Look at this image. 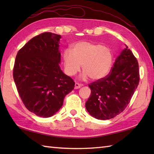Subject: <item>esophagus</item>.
I'll return each instance as SVG.
<instances>
[{
	"label": "esophagus",
	"mask_w": 154,
	"mask_h": 154,
	"mask_svg": "<svg viewBox=\"0 0 154 154\" xmlns=\"http://www.w3.org/2000/svg\"><path fill=\"white\" fill-rule=\"evenodd\" d=\"M81 87H82V85H81V84H79V83H75V89H79V88H81Z\"/></svg>",
	"instance_id": "1"
}]
</instances>
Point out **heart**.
<instances>
[{"label":"heart","instance_id":"heart-1","mask_svg":"<svg viewBox=\"0 0 154 154\" xmlns=\"http://www.w3.org/2000/svg\"><path fill=\"white\" fill-rule=\"evenodd\" d=\"M66 73L73 76L83 65V78L91 80L102 79L109 73L113 62L112 51L109 46L91 42H79L65 50L63 54Z\"/></svg>","mask_w":154,"mask_h":154}]
</instances>
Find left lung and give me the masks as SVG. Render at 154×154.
I'll return each instance as SVG.
<instances>
[{
	"instance_id": "obj_1",
	"label": "left lung",
	"mask_w": 154,
	"mask_h": 154,
	"mask_svg": "<svg viewBox=\"0 0 154 154\" xmlns=\"http://www.w3.org/2000/svg\"><path fill=\"white\" fill-rule=\"evenodd\" d=\"M116 58L110 73L90 83L87 110L99 120H109L120 114L129 104L140 81L137 59L127 45Z\"/></svg>"
}]
</instances>
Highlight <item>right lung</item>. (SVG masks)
Masks as SVG:
<instances>
[{
    "mask_svg": "<svg viewBox=\"0 0 154 154\" xmlns=\"http://www.w3.org/2000/svg\"><path fill=\"white\" fill-rule=\"evenodd\" d=\"M60 35L44 32L32 38L16 56L13 78L26 108L40 117H50L63 105L74 81L60 67Z\"/></svg>",
    "mask_w": 154,
    "mask_h": 154,
    "instance_id": "add662e5",
    "label": "right lung"
}]
</instances>
